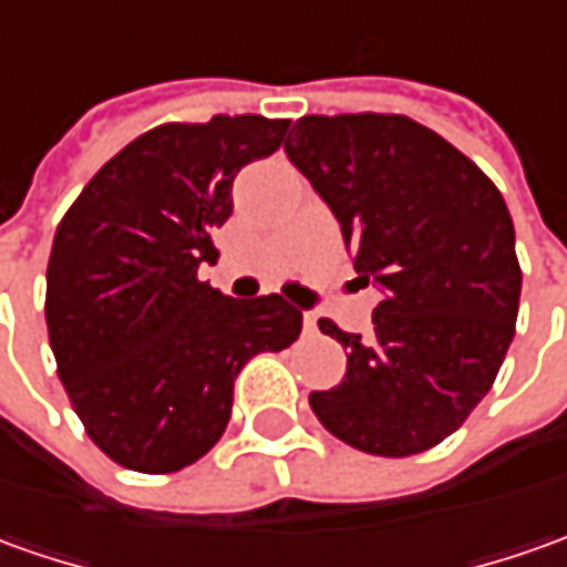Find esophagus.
<instances>
[{
	"label": "esophagus",
	"instance_id": "obj_1",
	"mask_svg": "<svg viewBox=\"0 0 567 567\" xmlns=\"http://www.w3.org/2000/svg\"><path fill=\"white\" fill-rule=\"evenodd\" d=\"M303 332H316V313H303Z\"/></svg>",
	"mask_w": 567,
	"mask_h": 567
}]
</instances>
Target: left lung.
<instances>
[{"instance_id": "left-lung-1", "label": "left lung", "mask_w": 567, "mask_h": 567, "mask_svg": "<svg viewBox=\"0 0 567 567\" xmlns=\"http://www.w3.org/2000/svg\"><path fill=\"white\" fill-rule=\"evenodd\" d=\"M285 154L381 291L369 334L319 319L348 350V372L310 394L316 419L375 456L441 444L491 391L515 334L522 269L499 188L400 114H307Z\"/></svg>"}]
</instances>
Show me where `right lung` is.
Returning a JSON list of instances; mask_svg holds the SVG:
<instances>
[{
    "instance_id": "right-lung-1",
    "label": "right lung",
    "mask_w": 567,
    "mask_h": 567,
    "mask_svg": "<svg viewBox=\"0 0 567 567\" xmlns=\"http://www.w3.org/2000/svg\"><path fill=\"white\" fill-rule=\"evenodd\" d=\"M257 114L164 123L107 161L58 223L45 322L58 379L95 446L164 475L202 460L233 415V384L260 350L300 334L279 295L235 300L198 282L233 217V179L282 145Z\"/></svg>"
}]
</instances>
